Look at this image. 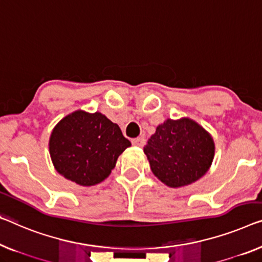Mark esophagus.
<instances>
[{
	"instance_id": "esophagus-1",
	"label": "esophagus",
	"mask_w": 262,
	"mask_h": 262,
	"mask_svg": "<svg viewBox=\"0 0 262 262\" xmlns=\"http://www.w3.org/2000/svg\"><path fill=\"white\" fill-rule=\"evenodd\" d=\"M144 142H146V140H144L143 138H136V139L132 140L133 146H136V147H143Z\"/></svg>"
}]
</instances>
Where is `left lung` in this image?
I'll return each mask as SVG.
<instances>
[{"label":"left lung","instance_id":"left-lung-1","mask_svg":"<svg viewBox=\"0 0 262 262\" xmlns=\"http://www.w3.org/2000/svg\"><path fill=\"white\" fill-rule=\"evenodd\" d=\"M212 136L188 118L167 119L143 148L150 169L171 188L190 185L204 177L214 158Z\"/></svg>","mask_w":262,"mask_h":262}]
</instances>
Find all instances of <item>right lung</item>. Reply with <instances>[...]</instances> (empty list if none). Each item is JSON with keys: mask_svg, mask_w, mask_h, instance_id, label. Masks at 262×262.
<instances>
[{"mask_svg": "<svg viewBox=\"0 0 262 262\" xmlns=\"http://www.w3.org/2000/svg\"><path fill=\"white\" fill-rule=\"evenodd\" d=\"M129 146L118 124L99 112L72 113L56 124L49 139L50 158L57 173L85 187L107 179Z\"/></svg>", "mask_w": 262, "mask_h": 262, "instance_id": "1", "label": "right lung"}]
</instances>
